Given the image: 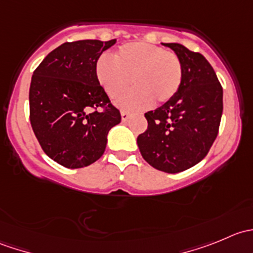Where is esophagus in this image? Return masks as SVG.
Wrapping results in <instances>:
<instances>
[{"label": "esophagus", "mask_w": 253, "mask_h": 253, "mask_svg": "<svg viewBox=\"0 0 253 253\" xmlns=\"http://www.w3.org/2000/svg\"><path fill=\"white\" fill-rule=\"evenodd\" d=\"M129 117H131V115H129L128 112L121 111V120H122V122H126L127 120L129 119Z\"/></svg>", "instance_id": "esophagus-1"}]
</instances>
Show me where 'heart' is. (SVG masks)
I'll list each match as a JSON object with an SVG mask.
<instances>
[{
    "mask_svg": "<svg viewBox=\"0 0 253 253\" xmlns=\"http://www.w3.org/2000/svg\"><path fill=\"white\" fill-rule=\"evenodd\" d=\"M182 75V63L176 53L144 42L122 45L114 60L101 56L95 63V77L112 100L131 82L134 88L117 101L128 111L144 110L153 101L167 103L177 93Z\"/></svg>",
    "mask_w": 253,
    "mask_h": 253,
    "instance_id": "1",
    "label": "heart"
}]
</instances>
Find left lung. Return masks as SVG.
I'll use <instances>...</instances> for the list:
<instances>
[{
  "instance_id": "8db88e82",
  "label": "left lung",
  "mask_w": 253,
  "mask_h": 253,
  "mask_svg": "<svg viewBox=\"0 0 253 253\" xmlns=\"http://www.w3.org/2000/svg\"><path fill=\"white\" fill-rule=\"evenodd\" d=\"M182 63L177 93L154 111L145 112L148 128L137 138L143 159L160 171L176 174L198 164L218 136L223 88L203 55L177 42H162Z\"/></svg>"
}]
</instances>
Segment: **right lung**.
Listing matches in <instances>:
<instances>
[{"label": "right lung", "instance_id": "1", "mask_svg": "<svg viewBox=\"0 0 253 253\" xmlns=\"http://www.w3.org/2000/svg\"><path fill=\"white\" fill-rule=\"evenodd\" d=\"M116 42L78 40L51 51L29 89L30 124L42 150L68 169L88 167L104 154L108 133L121 122L95 77L101 53ZM98 107H105L98 112Z\"/></svg>", "mask_w": 253, "mask_h": 253}]
</instances>
